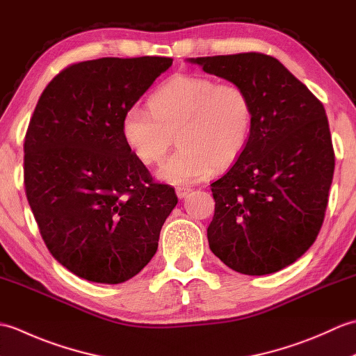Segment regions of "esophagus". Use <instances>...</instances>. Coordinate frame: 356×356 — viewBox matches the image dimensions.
<instances>
[{
  "mask_svg": "<svg viewBox=\"0 0 356 356\" xmlns=\"http://www.w3.org/2000/svg\"><path fill=\"white\" fill-rule=\"evenodd\" d=\"M191 191H193L191 188H188V186H177V188H176V194H177L179 199L188 197V195H190Z\"/></svg>",
  "mask_w": 356,
  "mask_h": 356,
  "instance_id": "esophagus-1",
  "label": "esophagus"
}]
</instances>
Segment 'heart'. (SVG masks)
<instances>
[{"label":"heart","mask_w":356,"mask_h":356,"mask_svg":"<svg viewBox=\"0 0 356 356\" xmlns=\"http://www.w3.org/2000/svg\"><path fill=\"white\" fill-rule=\"evenodd\" d=\"M149 110L130 105L122 118L124 140L142 163L161 162L176 134L179 148L159 166L172 185L207 179L214 166L232 163L245 148L252 107L243 88L199 74H176L149 96Z\"/></svg>","instance_id":"obj_1"}]
</instances>
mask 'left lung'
Returning <instances> with one entry per match:
<instances>
[{"instance_id":"8db88e82","label":"left lung","mask_w":356,"mask_h":356,"mask_svg":"<svg viewBox=\"0 0 356 356\" xmlns=\"http://www.w3.org/2000/svg\"><path fill=\"white\" fill-rule=\"evenodd\" d=\"M237 84L252 107L246 145L211 184V251L245 275L297 261L321 229L335 168L323 104L278 59L263 53L188 58Z\"/></svg>"}]
</instances>
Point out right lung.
<instances>
[{
	"label": "right lung",
	"instance_id": "1",
	"mask_svg": "<svg viewBox=\"0 0 356 356\" xmlns=\"http://www.w3.org/2000/svg\"><path fill=\"white\" fill-rule=\"evenodd\" d=\"M171 58L72 64L36 104L24 140L29 205L50 254L88 282L118 284L147 266L177 205L124 140L125 110Z\"/></svg>",
	"mask_w": 356,
	"mask_h": 356
}]
</instances>
